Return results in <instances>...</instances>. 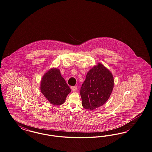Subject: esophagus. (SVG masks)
<instances>
[{
    "instance_id": "1",
    "label": "esophagus",
    "mask_w": 152,
    "mask_h": 152,
    "mask_svg": "<svg viewBox=\"0 0 152 152\" xmlns=\"http://www.w3.org/2000/svg\"><path fill=\"white\" fill-rule=\"evenodd\" d=\"M71 89L72 90V91H76V90L77 89V87L76 86H71Z\"/></svg>"
}]
</instances>
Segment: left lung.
<instances>
[{
    "mask_svg": "<svg viewBox=\"0 0 152 152\" xmlns=\"http://www.w3.org/2000/svg\"><path fill=\"white\" fill-rule=\"evenodd\" d=\"M113 77L101 63L87 73L80 93L85 109L93 110L102 106L109 99L113 88Z\"/></svg>",
    "mask_w": 152,
    "mask_h": 152,
    "instance_id": "1",
    "label": "left lung"
}]
</instances>
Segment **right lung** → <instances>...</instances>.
Returning <instances> with one entry per match:
<instances>
[{
	"label": "right lung",
	"instance_id": "right-lung-1",
	"mask_svg": "<svg viewBox=\"0 0 152 152\" xmlns=\"http://www.w3.org/2000/svg\"><path fill=\"white\" fill-rule=\"evenodd\" d=\"M40 89L42 94L54 105L62 104L71 92V89L57 68L50 69L44 75Z\"/></svg>",
	"mask_w": 152,
	"mask_h": 152
}]
</instances>
